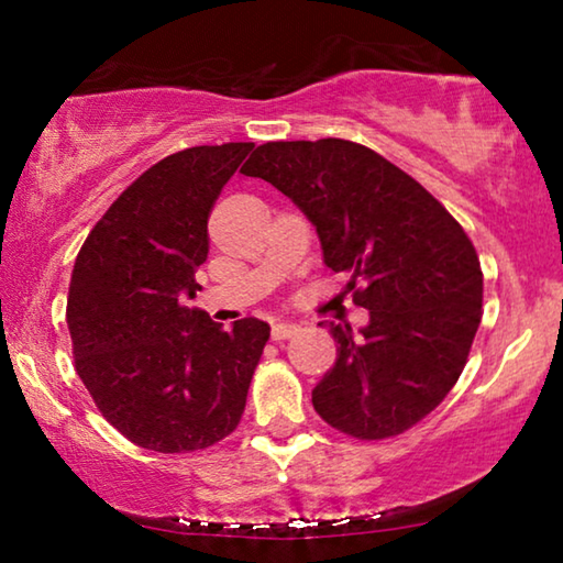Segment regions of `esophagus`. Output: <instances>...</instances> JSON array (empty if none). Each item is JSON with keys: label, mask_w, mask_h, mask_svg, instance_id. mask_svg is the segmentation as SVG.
Listing matches in <instances>:
<instances>
[{"label": "esophagus", "mask_w": 563, "mask_h": 563, "mask_svg": "<svg viewBox=\"0 0 563 563\" xmlns=\"http://www.w3.org/2000/svg\"><path fill=\"white\" fill-rule=\"evenodd\" d=\"M297 333H299L297 322L279 320V322H274V325H272V338H274V341H287V338L297 335Z\"/></svg>", "instance_id": "34e87169"}]
</instances>
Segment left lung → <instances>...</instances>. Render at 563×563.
Here are the masks:
<instances>
[{
    "label": "left lung",
    "mask_w": 563,
    "mask_h": 563,
    "mask_svg": "<svg viewBox=\"0 0 563 563\" xmlns=\"http://www.w3.org/2000/svg\"><path fill=\"white\" fill-rule=\"evenodd\" d=\"M241 172L305 212L325 266L349 274L353 305L368 310L356 335L330 322L338 358L312 389L314 410L361 441L405 433L459 382L482 322L464 228L410 174L341 137L264 143Z\"/></svg>",
    "instance_id": "obj_1"
}]
</instances>
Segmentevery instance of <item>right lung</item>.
<instances>
[{"instance_id":"right-lung-1","label":"right lung","mask_w":563,"mask_h":563,"mask_svg":"<svg viewBox=\"0 0 563 563\" xmlns=\"http://www.w3.org/2000/svg\"><path fill=\"white\" fill-rule=\"evenodd\" d=\"M253 143L197 145L137 176L91 228L68 284L76 374L107 422L158 453L233 433L268 341V322L222 330L199 307L207 218Z\"/></svg>"}]
</instances>
